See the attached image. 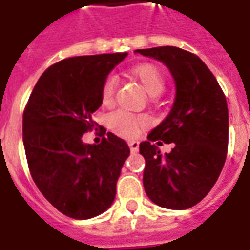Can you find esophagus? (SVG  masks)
<instances>
[{"label":"esophagus","mask_w":250,"mask_h":250,"mask_svg":"<svg viewBox=\"0 0 250 250\" xmlns=\"http://www.w3.org/2000/svg\"><path fill=\"white\" fill-rule=\"evenodd\" d=\"M129 148L133 153H136L139 150V141H129Z\"/></svg>","instance_id":"1"}]
</instances>
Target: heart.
Masks as SVG:
<instances>
[{
	"label": "heart",
	"instance_id": "heart-1",
	"mask_svg": "<svg viewBox=\"0 0 250 250\" xmlns=\"http://www.w3.org/2000/svg\"><path fill=\"white\" fill-rule=\"evenodd\" d=\"M129 75L134 78L136 81H139L140 84L144 87L145 91L149 94L150 97L159 95L166 86V79H164V75L160 71V68L155 64H150V63L134 65L133 68L129 70ZM116 87L117 81L114 78H107L104 82L102 90H101V97H102L104 104H110L113 101L114 94H116ZM109 122H110V128L117 134L126 137V139L136 137L139 134L140 128L145 125L144 118L134 117L126 111H117L114 114H111Z\"/></svg>",
	"mask_w": 250,
	"mask_h": 250
}]
</instances>
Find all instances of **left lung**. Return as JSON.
Instances as JSON below:
<instances>
[{
  "label": "left lung",
  "instance_id": "left-lung-1",
  "mask_svg": "<svg viewBox=\"0 0 250 250\" xmlns=\"http://www.w3.org/2000/svg\"><path fill=\"white\" fill-rule=\"evenodd\" d=\"M167 67L175 81L172 109L148 140L140 144L145 159L143 183L157 206L186 210L215 185L224 168L229 141V113L224 91L196 55L178 47L136 49ZM174 143L161 155V141Z\"/></svg>",
  "mask_w": 250,
  "mask_h": 250
}]
</instances>
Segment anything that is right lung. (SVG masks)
Returning a JSON list of instances; mask_svg holds the SVG:
<instances>
[{
	"mask_svg": "<svg viewBox=\"0 0 250 250\" xmlns=\"http://www.w3.org/2000/svg\"><path fill=\"white\" fill-rule=\"evenodd\" d=\"M128 56L102 54L60 60L43 72L22 116V141L32 179L60 213L88 219L105 213L130 149L113 133L98 145L82 141L94 128L101 90Z\"/></svg>",
	"mask_w": 250,
	"mask_h": 250,
	"instance_id": "add662e5",
	"label": "right lung"
}]
</instances>
